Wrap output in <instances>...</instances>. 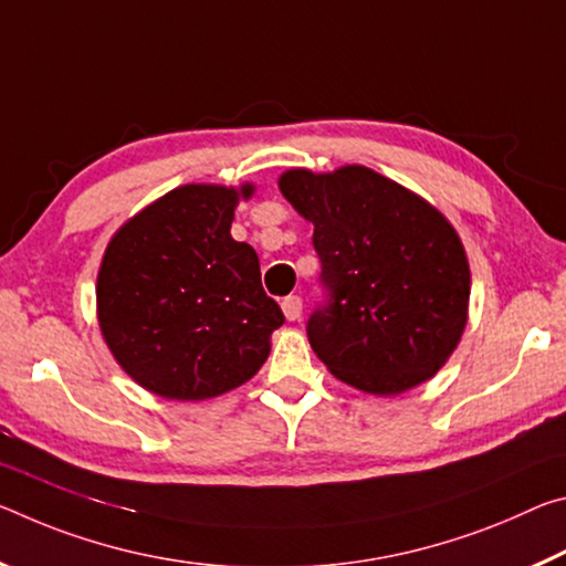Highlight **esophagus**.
Here are the masks:
<instances>
[{"label":"esophagus","instance_id":"1","mask_svg":"<svg viewBox=\"0 0 566 566\" xmlns=\"http://www.w3.org/2000/svg\"><path fill=\"white\" fill-rule=\"evenodd\" d=\"M281 308L289 321H298L303 316V301L298 298V295H289V298H283Z\"/></svg>","mask_w":566,"mask_h":566}]
</instances>
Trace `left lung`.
I'll return each mask as SVG.
<instances>
[{
  "instance_id": "8db88e82",
  "label": "left lung",
  "mask_w": 566,
  "mask_h": 566,
  "mask_svg": "<svg viewBox=\"0 0 566 566\" xmlns=\"http://www.w3.org/2000/svg\"><path fill=\"white\" fill-rule=\"evenodd\" d=\"M283 198L313 222L331 303L308 340L338 381L398 396L437 376L464 336L471 271L439 208L364 165L291 168Z\"/></svg>"
}]
</instances>
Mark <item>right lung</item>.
Here are the masks:
<instances>
[{"mask_svg":"<svg viewBox=\"0 0 566 566\" xmlns=\"http://www.w3.org/2000/svg\"><path fill=\"white\" fill-rule=\"evenodd\" d=\"M253 182L180 185L125 220L97 271V323L119 368L170 401H206L250 381L283 311L261 263L230 235Z\"/></svg>","mask_w":566,"mask_h":566,"instance_id":"1","label":"right lung"}]
</instances>
